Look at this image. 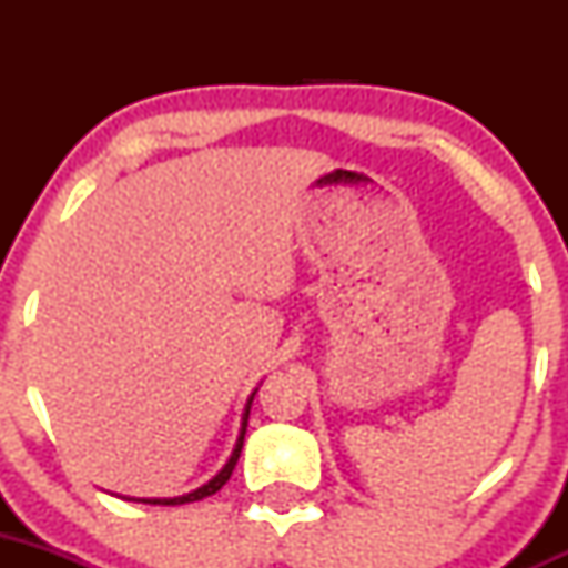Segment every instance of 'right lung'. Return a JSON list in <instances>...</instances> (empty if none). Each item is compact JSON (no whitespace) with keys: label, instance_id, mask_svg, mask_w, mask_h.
Returning <instances> with one entry per match:
<instances>
[{"label":"right lung","instance_id":"right-lung-1","mask_svg":"<svg viewBox=\"0 0 568 568\" xmlns=\"http://www.w3.org/2000/svg\"><path fill=\"white\" fill-rule=\"evenodd\" d=\"M255 393H257V390H255ZM255 393L250 395V400H247V409H244V417H242V434H239V439H236V448H233L231 459H227L225 467H222L220 473H216L214 478L209 480V484H203V486H200V489L189 491V495H181V497H145V500H142V503H151V506H183V503L203 500V497H209V495H214V491H220L222 486L227 484V478H231V475H233V467H236L239 456H242L244 434H247V420H250V406H252V398H255Z\"/></svg>","mask_w":568,"mask_h":568}]
</instances>
